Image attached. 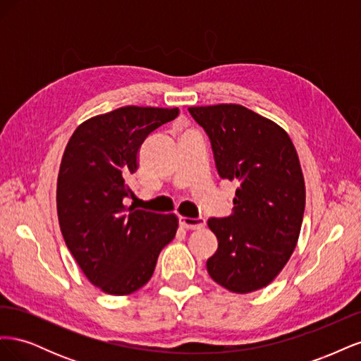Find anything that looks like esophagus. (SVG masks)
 Wrapping results in <instances>:
<instances>
[{
    "instance_id": "esophagus-1",
    "label": "esophagus",
    "mask_w": 361,
    "mask_h": 361,
    "mask_svg": "<svg viewBox=\"0 0 361 361\" xmlns=\"http://www.w3.org/2000/svg\"><path fill=\"white\" fill-rule=\"evenodd\" d=\"M179 223L183 228H187V231H200V228H203L206 224L203 218H187V216H180Z\"/></svg>"
}]
</instances>
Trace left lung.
<instances>
[{"label": "left lung", "mask_w": 361, "mask_h": 361, "mask_svg": "<svg viewBox=\"0 0 361 361\" xmlns=\"http://www.w3.org/2000/svg\"><path fill=\"white\" fill-rule=\"evenodd\" d=\"M211 140L221 179L238 183L232 214L209 218L218 248L211 279L235 293L268 286L297 245L305 185L298 154L281 126L236 104L190 106Z\"/></svg>", "instance_id": "obj_1"}]
</instances>
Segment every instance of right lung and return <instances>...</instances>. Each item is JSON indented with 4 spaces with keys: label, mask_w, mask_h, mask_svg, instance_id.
I'll return each mask as SVG.
<instances>
[{
    "label": "right lung",
    "mask_w": 361,
    "mask_h": 361,
    "mask_svg": "<svg viewBox=\"0 0 361 361\" xmlns=\"http://www.w3.org/2000/svg\"><path fill=\"white\" fill-rule=\"evenodd\" d=\"M179 108L122 106L85 120L64 149L57 179L61 233L92 285L110 295L143 288L161 250L176 235L178 216L126 207L138 150Z\"/></svg>",
    "instance_id": "1"
}]
</instances>
